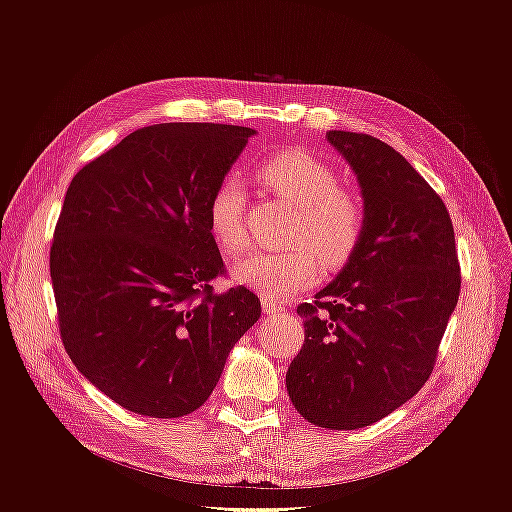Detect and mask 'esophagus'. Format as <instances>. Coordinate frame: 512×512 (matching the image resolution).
Listing matches in <instances>:
<instances>
[{"mask_svg": "<svg viewBox=\"0 0 512 512\" xmlns=\"http://www.w3.org/2000/svg\"><path fill=\"white\" fill-rule=\"evenodd\" d=\"M262 309H265L267 314H273V312H280L282 309V303H277V301H273V299H262Z\"/></svg>", "mask_w": 512, "mask_h": 512, "instance_id": "obj_1", "label": "esophagus"}]
</instances>
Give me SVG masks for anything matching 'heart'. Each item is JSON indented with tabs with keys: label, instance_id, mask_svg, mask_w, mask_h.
<instances>
[{
	"label": "heart",
	"instance_id": "1",
	"mask_svg": "<svg viewBox=\"0 0 512 512\" xmlns=\"http://www.w3.org/2000/svg\"><path fill=\"white\" fill-rule=\"evenodd\" d=\"M258 181L267 194L294 209L284 232L290 247L239 260L232 273L265 297L284 299L316 280L318 258L339 265L356 250L365 230V209L356 194L342 188V177L333 166L305 151H282L267 158L258 166ZM245 205V188L235 175L222 177L207 203L211 237L232 256L250 245Z\"/></svg>",
	"mask_w": 512,
	"mask_h": 512
}]
</instances>
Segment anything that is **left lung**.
Here are the masks:
<instances>
[{
    "label": "left lung",
    "instance_id": "obj_1",
    "mask_svg": "<svg viewBox=\"0 0 512 512\" xmlns=\"http://www.w3.org/2000/svg\"><path fill=\"white\" fill-rule=\"evenodd\" d=\"M365 200V230L335 280L301 303L305 344L286 374L297 412L359 429L423 389L461 275L451 215L412 164L378 138L329 130Z\"/></svg>",
    "mask_w": 512,
    "mask_h": 512
}]
</instances>
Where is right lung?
<instances>
[{
    "instance_id": "1",
    "label": "right lung",
    "mask_w": 512,
    "mask_h": 512,
    "mask_svg": "<svg viewBox=\"0 0 512 512\" xmlns=\"http://www.w3.org/2000/svg\"><path fill=\"white\" fill-rule=\"evenodd\" d=\"M252 128L158 123L128 134L70 181L51 245L59 335L115 404L153 418L194 412L260 318L207 226L215 185Z\"/></svg>"
}]
</instances>
